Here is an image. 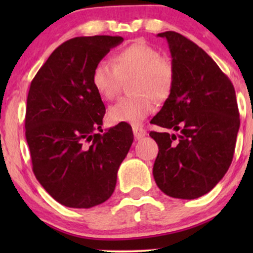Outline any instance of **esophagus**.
I'll return each mask as SVG.
<instances>
[{
  "mask_svg": "<svg viewBox=\"0 0 253 253\" xmlns=\"http://www.w3.org/2000/svg\"><path fill=\"white\" fill-rule=\"evenodd\" d=\"M132 129H133V134H134V138L136 139V140H139V139H141L143 136L146 135V130H145L144 128H141V127L133 126Z\"/></svg>",
  "mask_w": 253,
  "mask_h": 253,
  "instance_id": "esophagus-1",
  "label": "esophagus"
}]
</instances>
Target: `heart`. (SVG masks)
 Instances as JSON below:
<instances>
[{"label":"heart","instance_id":"obj_1","mask_svg":"<svg viewBox=\"0 0 253 253\" xmlns=\"http://www.w3.org/2000/svg\"><path fill=\"white\" fill-rule=\"evenodd\" d=\"M133 77L130 91L134 95L123 97L108 110L113 124H139L153 110V100L169 96L173 84L171 63L149 43L136 42L117 52L114 64L100 60L94 66L91 83L104 100H113L120 89L123 78Z\"/></svg>","mask_w":253,"mask_h":253}]
</instances>
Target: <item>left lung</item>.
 <instances>
[{
	"mask_svg": "<svg viewBox=\"0 0 253 253\" xmlns=\"http://www.w3.org/2000/svg\"><path fill=\"white\" fill-rule=\"evenodd\" d=\"M173 84L151 124L158 144L153 177L168 196L193 200L210 193L232 163L240 120L233 84L201 47L176 32H164Z\"/></svg>",
	"mask_w": 253,
	"mask_h": 253,
	"instance_id": "8db88e82",
	"label": "left lung"
}]
</instances>
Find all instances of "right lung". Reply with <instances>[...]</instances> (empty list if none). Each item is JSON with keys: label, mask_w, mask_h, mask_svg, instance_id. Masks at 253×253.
I'll use <instances>...</instances> for the list:
<instances>
[{"label": "right lung", "mask_w": 253, "mask_h": 253, "mask_svg": "<svg viewBox=\"0 0 253 253\" xmlns=\"http://www.w3.org/2000/svg\"><path fill=\"white\" fill-rule=\"evenodd\" d=\"M123 42L110 36L68 40L52 52L31 83L25 128L33 172L66 207L91 208L107 201L133 143L126 123L96 133L106 108L92 86V70Z\"/></svg>", "instance_id": "add662e5"}]
</instances>
